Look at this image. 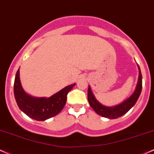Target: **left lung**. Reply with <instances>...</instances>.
<instances>
[{
	"label": "left lung",
	"instance_id": "8db88e82",
	"mask_svg": "<svg viewBox=\"0 0 154 154\" xmlns=\"http://www.w3.org/2000/svg\"><path fill=\"white\" fill-rule=\"evenodd\" d=\"M138 68H139V78H138V82L135 91L128 99L126 100L121 104L116 105V106L106 107L105 105L100 104L99 102L95 99L94 96L93 95L90 86H89L87 94L88 101H89L90 106L97 114L102 116L103 117H105V118L117 119L127 113L134 106L140 95L141 91H142V74H141L139 65H138Z\"/></svg>",
	"mask_w": 154,
	"mask_h": 154
}]
</instances>
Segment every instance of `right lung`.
Masks as SVG:
<instances>
[{
	"label": "right lung",
	"instance_id": "obj_1",
	"mask_svg": "<svg viewBox=\"0 0 154 154\" xmlns=\"http://www.w3.org/2000/svg\"><path fill=\"white\" fill-rule=\"evenodd\" d=\"M75 84L63 88L49 98L34 97L22 89L20 80V69L17 71L14 84V92L20 109L30 118L37 121H44L57 115L63 109L67 95Z\"/></svg>",
	"mask_w": 154,
	"mask_h": 154
}]
</instances>
